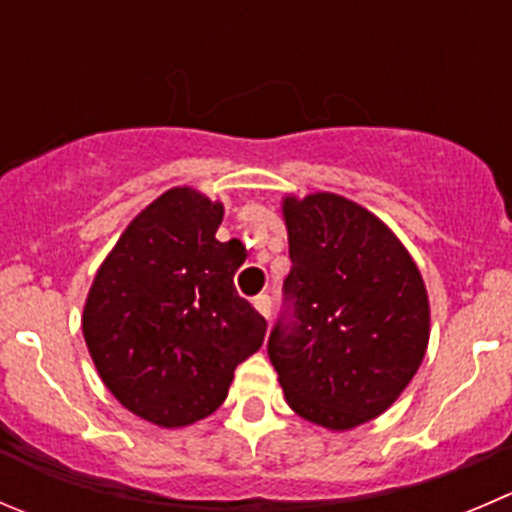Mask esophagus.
I'll list each match as a JSON object with an SVG mask.
<instances>
[{
    "label": "esophagus",
    "mask_w": 512,
    "mask_h": 512,
    "mask_svg": "<svg viewBox=\"0 0 512 512\" xmlns=\"http://www.w3.org/2000/svg\"><path fill=\"white\" fill-rule=\"evenodd\" d=\"M252 305H255V310L260 312L262 317H267V320H270V312H272V300H270V295H257L255 300H252Z\"/></svg>",
    "instance_id": "esophagus-1"
}]
</instances>
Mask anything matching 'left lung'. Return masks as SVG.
<instances>
[{
  "mask_svg": "<svg viewBox=\"0 0 512 512\" xmlns=\"http://www.w3.org/2000/svg\"><path fill=\"white\" fill-rule=\"evenodd\" d=\"M285 310L267 340L287 405L350 430L400 398L428 350L425 282L403 242L332 192L285 197Z\"/></svg>",
  "mask_w": 512,
  "mask_h": 512,
  "instance_id": "1",
  "label": "left lung"
}]
</instances>
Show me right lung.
Here are the masks:
<instances>
[{
    "mask_svg": "<svg viewBox=\"0 0 512 512\" xmlns=\"http://www.w3.org/2000/svg\"><path fill=\"white\" fill-rule=\"evenodd\" d=\"M222 202L172 187L122 232L94 275L82 332L109 393L137 418L185 428L215 413L267 322L235 290L240 240L220 242Z\"/></svg>",
    "mask_w": 512,
    "mask_h": 512,
    "instance_id": "1",
    "label": "right lung"
}]
</instances>
